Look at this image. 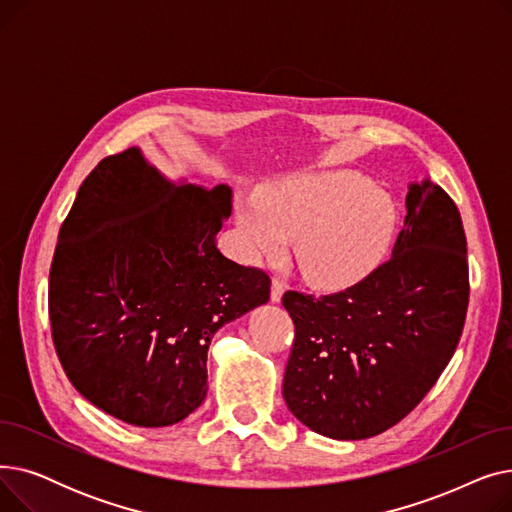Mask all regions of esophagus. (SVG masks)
I'll return each instance as SVG.
<instances>
[{
    "label": "esophagus",
    "mask_w": 512,
    "mask_h": 512,
    "mask_svg": "<svg viewBox=\"0 0 512 512\" xmlns=\"http://www.w3.org/2000/svg\"><path fill=\"white\" fill-rule=\"evenodd\" d=\"M282 294H284V284L280 280H272V301L280 303L282 301Z\"/></svg>",
    "instance_id": "obj_1"
}]
</instances>
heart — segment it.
<instances>
[{
    "label": "heart",
    "instance_id": "obj_1",
    "mask_svg": "<svg viewBox=\"0 0 512 512\" xmlns=\"http://www.w3.org/2000/svg\"><path fill=\"white\" fill-rule=\"evenodd\" d=\"M242 259H280L292 238L294 261L315 286L342 290L371 276L398 232L396 199L353 170L292 174L234 203Z\"/></svg>",
    "mask_w": 512,
    "mask_h": 512
}]
</instances>
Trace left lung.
Returning <instances> with one entry per match:
<instances>
[{
    "instance_id": "obj_1",
    "label": "left lung",
    "mask_w": 512,
    "mask_h": 512,
    "mask_svg": "<svg viewBox=\"0 0 512 512\" xmlns=\"http://www.w3.org/2000/svg\"><path fill=\"white\" fill-rule=\"evenodd\" d=\"M392 259L328 297L288 290L294 321L284 400L303 425L365 440L407 417L438 382L469 305L467 238L454 201L411 182Z\"/></svg>"
}]
</instances>
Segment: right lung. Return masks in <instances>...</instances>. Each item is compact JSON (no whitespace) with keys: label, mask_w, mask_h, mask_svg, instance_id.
<instances>
[{"label":"right lung","mask_w":512,"mask_h":512,"mask_svg":"<svg viewBox=\"0 0 512 512\" xmlns=\"http://www.w3.org/2000/svg\"><path fill=\"white\" fill-rule=\"evenodd\" d=\"M232 188L174 182L139 147L78 188L49 272V319L72 386L124 423L166 427L207 394V351L270 301V278L222 255Z\"/></svg>","instance_id":"add662e5"}]
</instances>
